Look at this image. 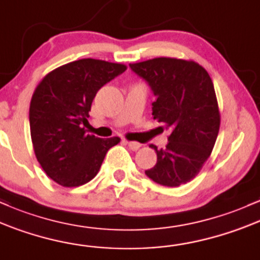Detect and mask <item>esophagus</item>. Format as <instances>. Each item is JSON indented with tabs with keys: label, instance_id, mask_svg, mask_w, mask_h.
<instances>
[{
	"label": "esophagus",
	"instance_id": "obj_1",
	"mask_svg": "<svg viewBox=\"0 0 260 260\" xmlns=\"http://www.w3.org/2000/svg\"><path fill=\"white\" fill-rule=\"evenodd\" d=\"M124 142L129 146L130 150H133V151H138L140 148V146H141L139 142H135V141H124Z\"/></svg>",
	"mask_w": 260,
	"mask_h": 260
}]
</instances>
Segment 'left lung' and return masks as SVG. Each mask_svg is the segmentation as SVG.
Masks as SVG:
<instances>
[{"label": "left lung", "mask_w": 260, "mask_h": 260, "mask_svg": "<svg viewBox=\"0 0 260 260\" xmlns=\"http://www.w3.org/2000/svg\"><path fill=\"white\" fill-rule=\"evenodd\" d=\"M129 66L156 95L153 119L171 130L166 148L158 150L150 145L157 153V163L145 171L146 176L165 186L190 182L208 161L220 129L211 78L199 63L171 57H156Z\"/></svg>", "instance_id": "left-lung-1"}]
</instances>
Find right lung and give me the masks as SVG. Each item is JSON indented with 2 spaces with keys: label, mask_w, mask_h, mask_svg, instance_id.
<instances>
[{
  "label": "right lung",
  "mask_w": 260,
  "mask_h": 260,
  "mask_svg": "<svg viewBox=\"0 0 260 260\" xmlns=\"http://www.w3.org/2000/svg\"><path fill=\"white\" fill-rule=\"evenodd\" d=\"M126 66L82 59L57 67L43 78L31 97L29 124L34 152L46 174L72 188L97 176L119 138L99 139L86 133L92 102L104 84Z\"/></svg>",
  "instance_id": "add662e5"
}]
</instances>
